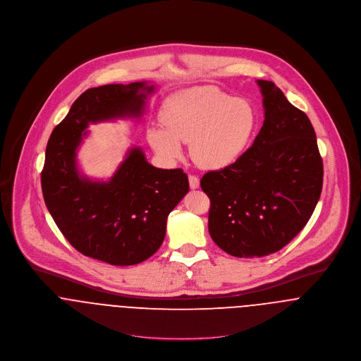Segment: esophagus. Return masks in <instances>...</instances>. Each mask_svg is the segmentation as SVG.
Here are the masks:
<instances>
[{"instance_id": "1", "label": "esophagus", "mask_w": 361, "mask_h": 361, "mask_svg": "<svg viewBox=\"0 0 361 361\" xmlns=\"http://www.w3.org/2000/svg\"><path fill=\"white\" fill-rule=\"evenodd\" d=\"M189 185H190V189H199V186H200L199 178L195 175H189Z\"/></svg>"}]
</instances>
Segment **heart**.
<instances>
[{
    "label": "heart",
    "instance_id": "b5f03b06",
    "mask_svg": "<svg viewBox=\"0 0 361 361\" xmlns=\"http://www.w3.org/2000/svg\"><path fill=\"white\" fill-rule=\"evenodd\" d=\"M165 129L152 128L149 142L166 161L182 155L189 143L193 161L203 169L218 171L245 153L257 123V112L246 99H233L216 87L183 90L164 104Z\"/></svg>",
    "mask_w": 361,
    "mask_h": 361
}]
</instances>
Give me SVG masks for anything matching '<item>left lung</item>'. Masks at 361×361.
I'll return each mask as SVG.
<instances>
[{"instance_id": "left-lung-1", "label": "left lung", "mask_w": 361, "mask_h": 361, "mask_svg": "<svg viewBox=\"0 0 361 361\" xmlns=\"http://www.w3.org/2000/svg\"><path fill=\"white\" fill-rule=\"evenodd\" d=\"M264 123L252 147L228 168L207 172L208 232L233 257H264L309 222L322 189V159L307 115L272 82L257 80Z\"/></svg>"}]
</instances>
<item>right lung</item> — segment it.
<instances>
[{
  "instance_id": "add662e5",
  "label": "right lung",
  "mask_w": 361,
  "mask_h": 361,
  "mask_svg": "<svg viewBox=\"0 0 361 361\" xmlns=\"http://www.w3.org/2000/svg\"><path fill=\"white\" fill-rule=\"evenodd\" d=\"M154 92L149 82L89 89L47 143L42 189L52 219L78 252L111 265H135L154 255L189 180L182 169L155 168L139 146L128 149L111 178L94 179L82 172L78 152L89 125L140 121Z\"/></svg>"
}]
</instances>
